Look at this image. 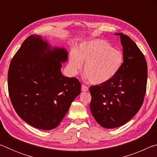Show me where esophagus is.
I'll return each instance as SVG.
<instances>
[{
  "label": "esophagus",
  "instance_id": "1",
  "mask_svg": "<svg viewBox=\"0 0 157 157\" xmlns=\"http://www.w3.org/2000/svg\"><path fill=\"white\" fill-rule=\"evenodd\" d=\"M82 91H89V87L86 86V85L82 84Z\"/></svg>",
  "mask_w": 157,
  "mask_h": 157
}]
</instances>
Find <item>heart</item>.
<instances>
[{
  "mask_svg": "<svg viewBox=\"0 0 157 157\" xmlns=\"http://www.w3.org/2000/svg\"><path fill=\"white\" fill-rule=\"evenodd\" d=\"M123 55L108 41L95 39L82 44L71 53L69 63L75 74L85 63L84 72L90 82L101 84L107 82L119 72L123 63Z\"/></svg>",
  "mask_w": 157,
  "mask_h": 157,
  "instance_id": "obj_1",
  "label": "heart"
}]
</instances>
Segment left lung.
<instances>
[{"mask_svg": "<svg viewBox=\"0 0 157 157\" xmlns=\"http://www.w3.org/2000/svg\"><path fill=\"white\" fill-rule=\"evenodd\" d=\"M120 35L124 62L117 75L104 84L90 86V109L105 128L123 125L141 107L147 88V66L136 44L126 34Z\"/></svg>", "mask_w": 157, "mask_h": 157, "instance_id": "1", "label": "left lung"}]
</instances>
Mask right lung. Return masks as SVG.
<instances>
[{
  "instance_id": "add662e5",
  "label": "right lung",
  "mask_w": 157,
  "mask_h": 157,
  "mask_svg": "<svg viewBox=\"0 0 157 157\" xmlns=\"http://www.w3.org/2000/svg\"><path fill=\"white\" fill-rule=\"evenodd\" d=\"M67 58L65 49L50 50L36 34L29 36L13 57L7 79L10 98L16 112L31 126L55 128L80 94L78 79L61 73V62Z\"/></svg>"
}]
</instances>
